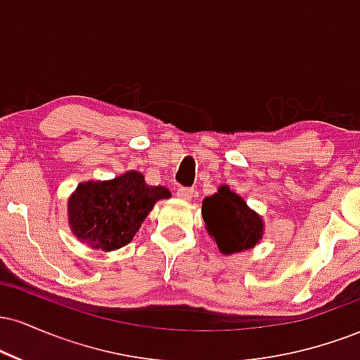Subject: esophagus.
I'll return each mask as SVG.
<instances>
[{
	"mask_svg": "<svg viewBox=\"0 0 360 360\" xmlns=\"http://www.w3.org/2000/svg\"><path fill=\"white\" fill-rule=\"evenodd\" d=\"M193 193H194L193 188H183V186H181V188L177 189V196H179L181 200H186V201L191 200Z\"/></svg>",
	"mask_w": 360,
	"mask_h": 360,
	"instance_id": "esophagus-1",
	"label": "esophagus"
}]
</instances>
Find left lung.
Returning <instances> with one entry per match:
<instances>
[{
  "instance_id": "obj_1",
  "label": "left lung",
  "mask_w": 360,
  "mask_h": 360,
  "mask_svg": "<svg viewBox=\"0 0 360 360\" xmlns=\"http://www.w3.org/2000/svg\"><path fill=\"white\" fill-rule=\"evenodd\" d=\"M203 220L206 230L217 240L223 254L247 250L259 242L262 235V220L240 196L221 186L218 193L203 201Z\"/></svg>"
}]
</instances>
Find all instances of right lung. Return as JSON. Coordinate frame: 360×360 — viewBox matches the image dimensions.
Segmentation results:
<instances>
[{
  "mask_svg": "<svg viewBox=\"0 0 360 360\" xmlns=\"http://www.w3.org/2000/svg\"><path fill=\"white\" fill-rule=\"evenodd\" d=\"M162 186H148L137 171L77 186L69 200V223L74 235L93 249L115 250L139 232L155 201L169 198Z\"/></svg>",
  "mask_w": 360,
  "mask_h": 360,
  "instance_id": "1",
  "label": "right lung"
}]
</instances>
